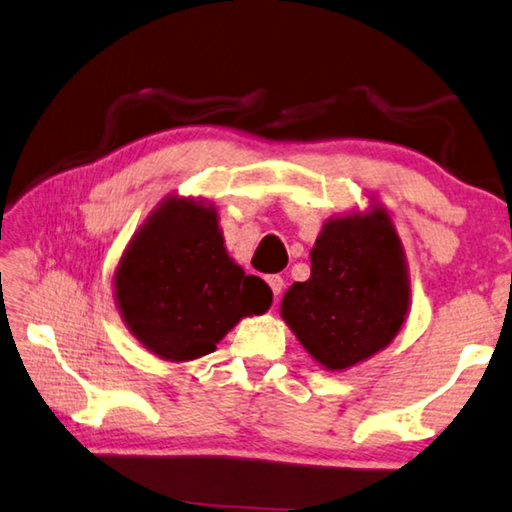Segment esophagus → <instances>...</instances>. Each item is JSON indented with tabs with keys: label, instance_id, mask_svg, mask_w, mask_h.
<instances>
[{
	"label": "esophagus",
	"instance_id": "obj_1",
	"mask_svg": "<svg viewBox=\"0 0 512 512\" xmlns=\"http://www.w3.org/2000/svg\"><path fill=\"white\" fill-rule=\"evenodd\" d=\"M267 283H270V288H272V292H274V297H279V294L283 292V279L279 274H272V276H267Z\"/></svg>",
	"mask_w": 512,
	"mask_h": 512
}]
</instances>
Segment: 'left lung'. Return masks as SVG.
I'll use <instances>...</instances> for the list:
<instances>
[{
    "label": "left lung",
    "mask_w": 512,
    "mask_h": 512,
    "mask_svg": "<svg viewBox=\"0 0 512 512\" xmlns=\"http://www.w3.org/2000/svg\"><path fill=\"white\" fill-rule=\"evenodd\" d=\"M411 308L409 267L387 206L328 218L310 249V279L283 294L281 317L326 371L384 351Z\"/></svg>",
    "instance_id": "1"
}]
</instances>
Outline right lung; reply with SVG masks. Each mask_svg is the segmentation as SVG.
Returning <instances> with one entry per match:
<instances>
[{
  "label": "right lung",
  "mask_w": 512,
  "mask_h": 512,
  "mask_svg": "<svg viewBox=\"0 0 512 512\" xmlns=\"http://www.w3.org/2000/svg\"><path fill=\"white\" fill-rule=\"evenodd\" d=\"M112 288L130 335L177 364L213 353L242 317L272 306L270 285L227 254L218 209L175 193L128 242Z\"/></svg>",
  "instance_id": "add662e5"
}]
</instances>
